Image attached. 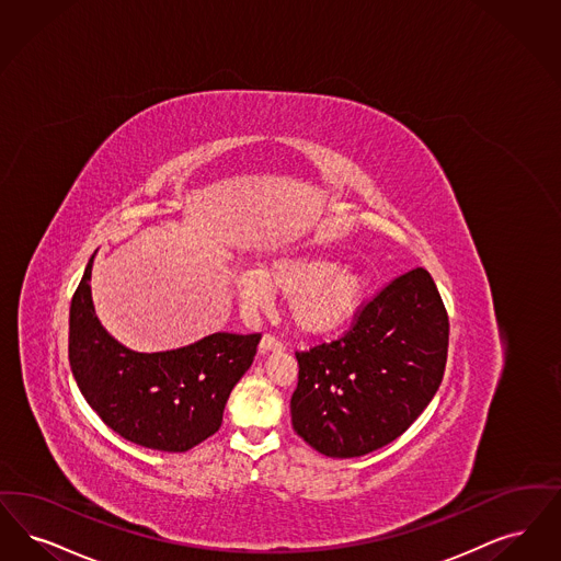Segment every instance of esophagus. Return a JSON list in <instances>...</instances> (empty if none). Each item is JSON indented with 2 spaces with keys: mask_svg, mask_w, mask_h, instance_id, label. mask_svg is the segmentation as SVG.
<instances>
[{
  "mask_svg": "<svg viewBox=\"0 0 561 561\" xmlns=\"http://www.w3.org/2000/svg\"><path fill=\"white\" fill-rule=\"evenodd\" d=\"M262 352H270V350H283L285 345H283V342L278 340V337H274L272 333H266L264 337H262Z\"/></svg>",
  "mask_w": 561,
  "mask_h": 561,
  "instance_id": "34e87169",
  "label": "esophagus"
}]
</instances>
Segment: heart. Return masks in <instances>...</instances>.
<instances>
[{
	"instance_id": "obj_1",
	"label": "heart",
	"mask_w": 561,
	"mask_h": 561,
	"mask_svg": "<svg viewBox=\"0 0 561 561\" xmlns=\"http://www.w3.org/2000/svg\"><path fill=\"white\" fill-rule=\"evenodd\" d=\"M366 287L363 270L320 255H285L239 278V291L249 304L268 301L270 293L293 297V318L308 333H329L352 320L365 301Z\"/></svg>"
}]
</instances>
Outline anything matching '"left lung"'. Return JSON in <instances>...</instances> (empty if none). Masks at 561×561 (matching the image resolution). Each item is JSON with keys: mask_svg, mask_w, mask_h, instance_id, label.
Segmentation results:
<instances>
[{"mask_svg": "<svg viewBox=\"0 0 561 561\" xmlns=\"http://www.w3.org/2000/svg\"><path fill=\"white\" fill-rule=\"evenodd\" d=\"M448 314L432 274L409 270L363 301L342 337L295 352L293 430L327 457L350 459L402 436L436 396Z\"/></svg>", "mask_w": 561, "mask_h": 561, "instance_id": "left-lung-1", "label": "left lung"}]
</instances>
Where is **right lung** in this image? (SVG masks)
Listing matches in <instances>:
<instances>
[{
  "instance_id": "add662e5",
  "label": "right lung",
  "mask_w": 561,
  "mask_h": 561,
  "mask_svg": "<svg viewBox=\"0 0 561 561\" xmlns=\"http://www.w3.org/2000/svg\"><path fill=\"white\" fill-rule=\"evenodd\" d=\"M92 260L69 318V363L79 390L122 438L165 453L195 448L218 432L226 400L253 363L262 335L214 333L171 352H131L98 322Z\"/></svg>"
}]
</instances>
